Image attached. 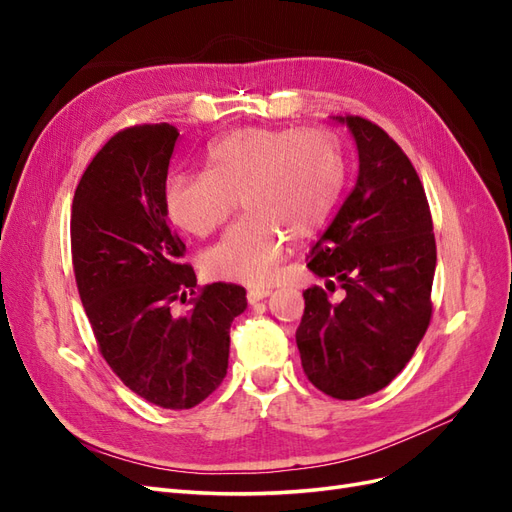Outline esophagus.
Here are the masks:
<instances>
[{
    "instance_id": "1",
    "label": "esophagus",
    "mask_w": 512,
    "mask_h": 512,
    "mask_svg": "<svg viewBox=\"0 0 512 512\" xmlns=\"http://www.w3.org/2000/svg\"><path fill=\"white\" fill-rule=\"evenodd\" d=\"M269 294H271L269 288H250V290H247V301H250V305H256L262 299H267Z\"/></svg>"
}]
</instances>
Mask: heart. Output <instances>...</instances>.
<instances>
[{"instance_id":"obj_1","label":"heart","mask_w":512,"mask_h":512,"mask_svg":"<svg viewBox=\"0 0 512 512\" xmlns=\"http://www.w3.org/2000/svg\"><path fill=\"white\" fill-rule=\"evenodd\" d=\"M344 156L322 128H241L207 151V173L173 175L164 185L168 218L207 237L237 209L245 215L205 252L215 280L267 284L288 239H312L344 188Z\"/></svg>"}]
</instances>
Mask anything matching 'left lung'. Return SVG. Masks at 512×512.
<instances>
[{"mask_svg": "<svg viewBox=\"0 0 512 512\" xmlns=\"http://www.w3.org/2000/svg\"><path fill=\"white\" fill-rule=\"evenodd\" d=\"M359 151V177L307 269L344 288L331 303L320 286L303 292L297 346L305 376L335 399L384 389L431 320L436 239L423 183L401 147L363 117H333Z\"/></svg>", "mask_w": 512, "mask_h": 512, "instance_id": "1", "label": "left lung"}]
</instances>
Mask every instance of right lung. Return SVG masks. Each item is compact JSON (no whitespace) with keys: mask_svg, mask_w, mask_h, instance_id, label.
<instances>
[{"mask_svg":"<svg viewBox=\"0 0 512 512\" xmlns=\"http://www.w3.org/2000/svg\"><path fill=\"white\" fill-rule=\"evenodd\" d=\"M179 130L170 123L117 132L91 160L72 200V265L100 352L130 391L166 410L198 406L228 369L230 324L245 288L211 284L188 316L170 303L194 294L179 258L164 185Z\"/></svg>","mask_w":512,"mask_h":512,"instance_id":"1","label":"right lung"}]
</instances>
